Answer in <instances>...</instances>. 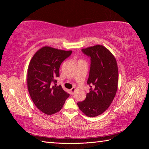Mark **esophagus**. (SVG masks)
<instances>
[{
    "mask_svg": "<svg viewBox=\"0 0 149 149\" xmlns=\"http://www.w3.org/2000/svg\"><path fill=\"white\" fill-rule=\"evenodd\" d=\"M70 91H71V94H74V92H75V88H74V87L72 88L71 89V90H70Z\"/></svg>",
    "mask_w": 149,
    "mask_h": 149,
    "instance_id": "1",
    "label": "esophagus"
}]
</instances>
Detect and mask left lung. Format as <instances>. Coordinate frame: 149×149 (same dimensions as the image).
Masks as SVG:
<instances>
[{
  "label": "left lung",
  "instance_id": "obj_1",
  "mask_svg": "<svg viewBox=\"0 0 149 149\" xmlns=\"http://www.w3.org/2000/svg\"><path fill=\"white\" fill-rule=\"evenodd\" d=\"M81 51L91 60L87 81L90 89L85 100L77 104L85 115L93 118L103 113L113 101L118 90V68L116 58L104 47L97 45Z\"/></svg>",
  "mask_w": 149,
  "mask_h": 149
}]
</instances>
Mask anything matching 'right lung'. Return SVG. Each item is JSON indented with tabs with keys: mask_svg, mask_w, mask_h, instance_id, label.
Wrapping results in <instances>:
<instances>
[{
	"mask_svg": "<svg viewBox=\"0 0 149 149\" xmlns=\"http://www.w3.org/2000/svg\"><path fill=\"white\" fill-rule=\"evenodd\" d=\"M72 53L44 47L33 55L27 71V86L35 105L43 113L52 115L60 111L70 94L57 86L61 63Z\"/></svg>",
	"mask_w": 149,
	"mask_h": 149,
	"instance_id": "right-lung-1",
	"label": "right lung"
}]
</instances>
